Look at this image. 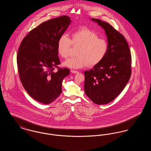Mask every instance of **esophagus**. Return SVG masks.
Instances as JSON below:
<instances>
[{
	"label": "esophagus",
	"instance_id": "esophagus-1",
	"mask_svg": "<svg viewBox=\"0 0 151 151\" xmlns=\"http://www.w3.org/2000/svg\"><path fill=\"white\" fill-rule=\"evenodd\" d=\"M71 72H72V73H79L78 71H75V70H71Z\"/></svg>",
	"mask_w": 151,
	"mask_h": 151
}]
</instances>
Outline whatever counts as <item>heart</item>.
I'll use <instances>...</instances> for the list:
<instances>
[{"mask_svg": "<svg viewBox=\"0 0 151 151\" xmlns=\"http://www.w3.org/2000/svg\"><path fill=\"white\" fill-rule=\"evenodd\" d=\"M72 45L79 46L76 51L77 56L68 59L63 65L75 69L86 65L93 67L99 64L105 57L108 49L106 41L100 38L96 32L87 28L73 32L71 39L65 34L60 36L58 41V54L63 58H68Z\"/></svg>", "mask_w": 151, "mask_h": 151, "instance_id": "b5f03b06", "label": "heart"}]
</instances>
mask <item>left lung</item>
<instances>
[{
    "instance_id": "1",
    "label": "left lung",
    "mask_w": 151,
    "mask_h": 151,
    "mask_svg": "<svg viewBox=\"0 0 151 151\" xmlns=\"http://www.w3.org/2000/svg\"><path fill=\"white\" fill-rule=\"evenodd\" d=\"M97 22L108 38L106 54L99 64L86 71L84 90L86 96L98 105L114 100L123 90L131 75V54L124 37L109 23Z\"/></svg>"
}]
</instances>
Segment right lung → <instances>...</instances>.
Wrapping results in <instances>:
<instances>
[{
  "mask_svg": "<svg viewBox=\"0 0 151 151\" xmlns=\"http://www.w3.org/2000/svg\"><path fill=\"white\" fill-rule=\"evenodd\" d=\"M70 22L65 15L43 22L29 32L19 46L17 64L22 84L33 99L42 104H50L61 94L62 80L70 74L68 68L58 66L60 62L57 45Z\"/></svg>",
  "mask_w": 151,
  "mask_h": 151,
  "instance_id": "1",
  "label": "right lung"
}]
</instances>
